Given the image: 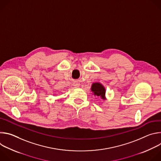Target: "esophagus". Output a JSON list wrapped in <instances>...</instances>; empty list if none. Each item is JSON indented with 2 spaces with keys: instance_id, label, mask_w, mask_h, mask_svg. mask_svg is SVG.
Instances as JSON below:
<instances>
[{
  "instance_id": "1",
  "label": "esophagus",
  "mask_w": 161,
  "mask_h": 161,
  "mask_svg": "<svg viewBox=\"0 0 161 161\" xmlns=\"http://www.w3.org/2000/svg\"><path fill=\"white\" fill-rule=\"evenodd\" d=\"M75 86H78V85L77 84V83H74V85H73Z\"/></svg>"
}]
</instances>
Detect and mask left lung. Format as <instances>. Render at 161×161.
I'll use <instances>...</instances> for the list:
<instances>
[{
	"label": "left lung",
	"mask_w": 161,
	"mask_h": 161,
	"mask_svg": "<svg viewBox=\"0 0 161 161\" xmlns=\"http://www.w3.org/2000/svg\"><path fill=\"white\" fill-rule=\"evenodd\" d=\"M91 90L94 96H99L103 99H106V90L104 86L100 83H94L92 85Z\"/></svg>",
	"instance_id": "left-lung-1"
}]
</instances>
